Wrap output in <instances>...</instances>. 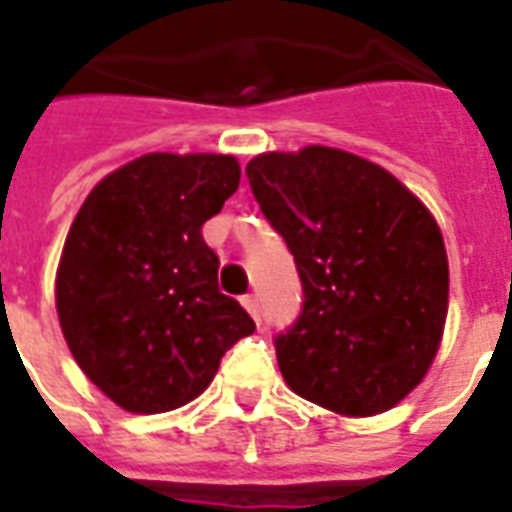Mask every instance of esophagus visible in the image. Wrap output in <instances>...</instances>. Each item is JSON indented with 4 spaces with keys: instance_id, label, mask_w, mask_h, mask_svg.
I'll return each instance as SVG.
<instances>
[{
    "instance_id": "obj_1",
    "label": "esophagus",
    "mask_w": 512,
    "mask_h": 512,
    "mask_svg": "<svg viewBox=\"0 0 512 512\" xmlns=\"http://www.w3.org/2000/svg\"><path fill=\"white\" fill-rule=\"evenodd\" d=\"M241 303H244V308H247L249 314H252V319H255L257 325H260L263 311H260V300H257V295H244V298H241Z\"/></svg>"
}]
</instances>
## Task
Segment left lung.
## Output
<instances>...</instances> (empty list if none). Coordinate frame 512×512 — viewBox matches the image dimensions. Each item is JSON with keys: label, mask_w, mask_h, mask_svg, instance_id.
Listing matches in <instances>:
<instances>
[{"label": "left lung", "mask_w": 512, "mask_h": 512, "mask_svg": "<svg viewBox=\"0 0 512 512\" xmlns=\"http://www.w3.org/2000/svg\"><path fill=\"white\" fill-rule=\"evenodd\" d=\"M247 177L303 287L298 319L273 338L284 381L343 416L389 411L446 325L438 222L389 171L333 147L257 155Z\"/></svg>", "instance_id": "left-lung-1"}]
</instances>
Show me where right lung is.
<instances>
[{"mask_svg":"<svg viewBox=\"0 0 512 512\" xmlns=\"http://www.w3.org/2000/svg\"><path fill=\"white\" fill-rule=\"evenodd\" d=\"M230 155L152 152L112 171L66 236L56 306L72 357L131 413L190 403L225 351L255 333L217 284L204 222L239 190Z\"/></svg>","mask_w":512,"mask_h":512,"instance_id":"add662e5","label":"right lung"}]
</instances>
